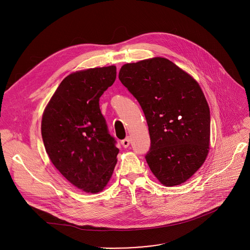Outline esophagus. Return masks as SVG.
I'll return each instance as SVG.
<instances>
[{
    "label": "esophagus",
    "instance_id": "esophagus-1",
    "mask_svg": "<svg viewBox=\"0 0 250 250\" xmlns=\"http://www.w3.org/2000/svg\"><path fill=\"white\" fill-rule=\"evenodd\" d=\"M130 143H131V140H130V138L129 137H127L125 140H123L122 142H121V145L123 146V147H128L129 146H130Z\"/></svg>",
    "mask_w": 250,
    "mask_h": 250
}]
</instances>
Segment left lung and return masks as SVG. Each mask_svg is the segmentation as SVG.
<instances>
[{
	"label": "left lung",
	"mask_w": 250,
	"mask_h": 250,
	"mask_svg": "<svg viewBox=\"0 0 250 250\" xmlns=\"http://www.w3.org/2000/svg\"><path fill=\"white\" fill-rule=\"evenodd\" d=\"M119 80L140 103L151 141L146 159L164 186L188 180L207 159L209 107L197 81L168 59L121 67Z\"/></svg>",
	"instance_id": "1"
}]
</instances>
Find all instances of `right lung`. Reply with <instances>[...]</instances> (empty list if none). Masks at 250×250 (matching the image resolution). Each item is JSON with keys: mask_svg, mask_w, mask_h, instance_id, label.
Here are the masks:
<instances>
[{"mask_svg": "<svg viewBox=\"0 0 250 250\" xmlns=\"http://www.w3.org/2000/svg\"><path fill=\"white\" fill-rule=\"evenodd\" d=\"M116 79V67L75 72L58 86L42 118V137L54 167L86 193L102 192L119 149L108 134L99 100Z\"/></svg>", "mask_w": 250, "mask_h": 250, "instance_id": "add662e5", "label": "right lung"}]
</instances>
